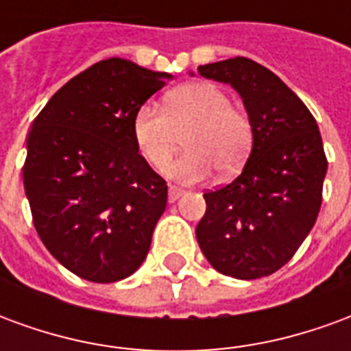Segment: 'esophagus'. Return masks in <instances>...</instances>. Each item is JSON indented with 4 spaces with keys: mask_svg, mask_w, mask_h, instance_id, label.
I'll list each match as a JSON object with an SVG mask.
<instances>
[{
    "mask_svg": "<svg viewBox=\"0 0 351 351\" xmlns=\"http://www.w3.org/2000/svg\"><path fill=\"white\" fill-rule=\"evenodd\" d=\"M184 195V190L176 188V186H169V203H175Z\"/></svg>",
    "mask_w": 351,
    "mask_h": 351,
    "instance_id": "esophagus-1",
    "label": "esophagus"
}]
</instances>
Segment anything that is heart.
Masks as SVG:
<instances>
[{"instance_id":"obj_1","label":"heart","mask_w":351,"mask_h":351,"mask_svg":"<svg viewBox=\"0 0 351 351\" xmlns=\"http://www.w3.org/2000/svg\"><path fill=\"white\" fill-rule=\"evenodd\" d=\"M186 152L167 167V175L180 182L205 180L216 167L229 175L250 154V118L231 105V97L213 82H193L173 90L165 108L145 103L131 122L138 152L154 169H163L180 146Z\"/></svg>"}]
</instances>
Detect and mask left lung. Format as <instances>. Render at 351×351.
<instances>
[{
	"label": "left lung",
	"mask_w": 351,
	"mask_h": 351,
	"mask_svg": "<svg viewBox=\"0 0 351 351\" xmlns=\"http://www.w3.org/2000/svg\"><path fill=\"white\" fill-rule=\"evenodd\" d=\"M197 73L241 95L254 133L243 173L203 193L199 248L226 276L263 278L293 258L316 223L327 173L319 128L274 73L248 58L199 65Z\"/></svg>",
	"instance_id": "left-lung-1"
}]
</instances>
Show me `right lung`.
Segmentation results:
<instances>
[{
  "label": "right lung",
  "mask_w": 351,
  "mask_h": 351,
  "mask_svg": "<svg viewBox=\"0 0 351 351\" xmlns=\"http://www.w3.org/2000/svg\"><path fill=\"white\" fill-rule=\"evenodd\" d=\"M165 80L173 75L108 58L60 88L32 123L22 176L34 226L80 278H128L150 250L167 184L138 154L131 122Z\"/></svg>",
  "instance_id": "obj_1"
}]
</instances>
